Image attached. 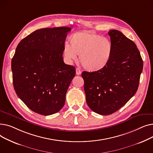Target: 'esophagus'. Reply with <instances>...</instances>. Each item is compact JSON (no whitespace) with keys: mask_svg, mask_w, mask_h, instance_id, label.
<instances>
[{"mask_svg":"<svg viewBox=\"0 0 153 153\" xmlns=\"http://www.w3.org/2000/svg\"><path fill=\"white\" fill-rule=\"evenodd\" d=\"M76 74L77 75H80L81 74V71L79 68H76Z\"/></svg>","mask_w":153,"mask_h":153,"instance_id":"34e87169","label":"esophagus"}]
</instances>
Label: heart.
<instances>
[{"label": "heart", "mask_w": 153, "mask_h": 153, "mask_svg": "<svg viewBox=\"0 0 153 153\" xmlns=\"http://www.w3.org/2000/svg\"><path fill=\"white\" fill-rule=\"evenodd\" d=\"M71 45L63 46V54L66 59L71 62L79 60L82 66L89 71H97L105 68L109 62L113 51L110 40L95 33L84 30L72 34Z\"/></svg>", "instance_id": "b5f03b06"}]
</instances>
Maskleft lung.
<instances>
[{
	"mask_svg": "<svg viewBox=\"0 0 153 153\" xmlns=\"http://www.w3.org/2000/svg\"><path fill=\"white\" fill-rule=\"evenodd\" d=\"M108 33L113 46L108 64L99 71L82 73L87 105L102 115L114 114L136 94L143 68L133 41L117 30Z\"/></svg>",
	"mask_w": 153,
	"mask_h": 153,
	"instance_id": "8db88e82",
	"label": "left lung"
}]
</instances>
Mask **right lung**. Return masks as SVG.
Segmentation results:
<instances>
[{
    "instance_id": "add662e5",
    "label": "right lung",
    "mask_w": 153,
    "mask_h": 153,
    "mask_svg": "<svg viewBox=\"0 0 153 153\" xmlns=\"http://www.w3.org/2000/svg\"><path fill=\"white\" fill-rule=\"evenodd\" d=\"M71 30L62 27L37 30L19 43L12 59L14 89L32 111L43 115L64 106L76 69L64 62L63 46Z\"/></svg>"
}]
</instances>
